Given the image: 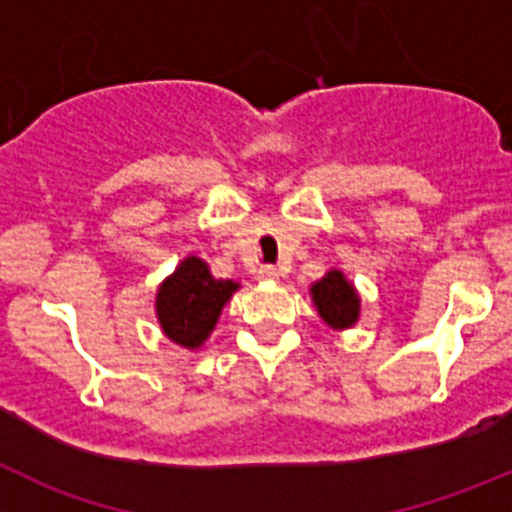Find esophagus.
<instances>
[{"label": "esophagus", "mask_w": 512, "mask_h": 512, "mask_svg": "<svg viewBox=\"0 0 512 512\" xmlns=\"http://www.w3.org/2000/svg\"><path fill=\"white\" fill-rule=\"evenodd\" d=\"M256 274H259V279H261V281H279L281 276H284V271L276 269V266H269V264H266V266H261V269L256 271Z\"/></svg>", "instance_id": "obj_1"}]
</instances>
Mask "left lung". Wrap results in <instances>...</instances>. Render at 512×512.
Wrapping results in <instances>:
<instances>
[{
    "instance_id": "8db88e82",
    "label": "left lung",
    "mask_w": 512,
    "mask_h": 512,
    "mask_svg": "<svg viewBox=\"0 0 512 512\" xmlns=\"http://www.w3.org/2000/svg\"><path fill=\"white\" fill-rule=\"evenodd\" d=\"M311 299L321 319L332 329H349L359 319V294L342 271H326L324 279L311 284Z\"/></svg>"
}]
</instances>
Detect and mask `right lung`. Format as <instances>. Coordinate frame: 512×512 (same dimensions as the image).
I'll list each match as a JSON object with an SVG mask.
<instances>
[{"mask_svg":"<svg viewBox=\"0 0 512 512\" xmlns=\"http://www.w3.org/2000/svg\"><path fill=\"white\" fill-rule=\"evenodd\" d=\"M236 289V281L213 279L206 261L188 256L158 286L155 311H158L160 329L170 342L186 349H198L211 337L221 309Z\"/></svg>","mask_w":512,"mask_h":512,"instance_id":"obj_1","label":"right lung"}]
</instances>
